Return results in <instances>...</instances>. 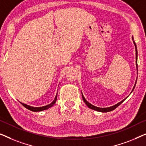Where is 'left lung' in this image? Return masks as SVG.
I'll return each mask as SVG.
<instances>
[{
    "label": "left lung",
    "instance_id": "left-lung-1",
    "mask_svg": "<svg viewBox=\"0 0 146 146\" xmlns=\"http://www.w3.org/2000/svg\"><path fill=\"white\" fill-rule=\"evenodd\" d=\"M132 40H133V44H134V45H135V60H135V64H136V68H137V46H136V44H135V43L134 40H133V37H132ZM135 84H136V81H135V85H134V86H133V89H132V91L131 92V93L132 92L133 90H134V88H135ZM131 93H130V94H131ZM82 99H83L84 102L85 104H86V106H87L89 108H90V109H92V110H94L98 111H100V112H108V111H112V110H113L116 108H117V106H119L125 100V99H126V98H125V99H123V100H121V102H119V103H117V104H115V105H113V106H111V107H108V108H99V107H96V106H94V105H92V104H91L90 103H89L88 102V101L86 100L85 99V98H84V96H83L82 93Z\"/></svg>",
    "mask_w": 146,
    "mask_h": 146
}]
</instances>
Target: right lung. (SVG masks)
Instances as JSON below:
<instances>
[{"label": "right lung", "mask_w": 146, "mask_h": 146, "mask_svg": "<svg viewBox=\"0 0 146 146\" xmlns=\"http://www.w3.org/2000/svg\"><path fill=\"white\" fill-rule=\"evenodd\" d=\"M56 100H57V94H56V95L54 100L53 102H52V103H50L48 105L44 106H42V107H33V106H29V105L26 104L21 103V102H20L22 104V105H23V106H25L26 108L29 110L33 111H40L45 110H47V109L50 108H51L52 106H53L54 105V104L56 103Z\"/></svg>", "instance_id": "add662e5"}]
</instances>
